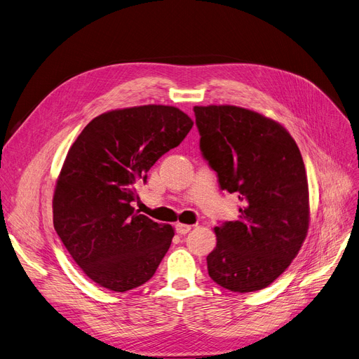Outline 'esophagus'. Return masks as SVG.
Returning <instances> with one entry per match:
<instances>
[{"instance_id":"esophagus-1","label":"esophagus","mask_w":359,"mask_h":359,"mask_svg":"<svg viewBox=\"0 0 359 359\" xmlns=\"http://www.w3.org/2000/svg\"><path fill=\"white\" fill-rule=\"evenodd\" d=\"M191 229H192V225H187V224H176V233L177 234H187L191 231Z\"/></svg>"}]
</instances>
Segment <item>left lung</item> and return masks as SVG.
Listing matches in <instances>:
<instances>
[{"instance_id":"8db88e82","label":"left lung","mask_w":359,"mask_h":359,"mask_svg":"<svg viewBox=\"0 0 359 359\" xmlns=\"http://www.w3.org/2000/svg\"><path fill=\"white\" fill-rule=\"evenodd\" d=\"M199 148L221 191L241 202L236 221L215 227L208 273L233 292L266 288L306 240L310 206L303 157L278 122L237 106H195Z\"/></svg>"}]
</instances>
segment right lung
<instances>
[{
	"instance_id": "right-lung-1",
	"label": "right lung",
	"mask_w": 359,
	"mask_h": 359,
	"mask_svg": "<svg viewBox=\"0 0 359 359\" xmlns=\"http://www.w3.org/2000/svg\"><path fill=\"white\" fill-rule=\"evenodd\" d=\"M192 126L173 106L128 107L94 118L71 145L56 180L53 227L100 287L125 292L156 273L175 230L135 211L134 184Z\"/></svg>"
}]
</instances>
